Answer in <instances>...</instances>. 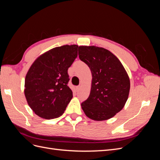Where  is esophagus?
<instances>
[{"mask_svg": "<svg viewBox=\"0 0 160 160\" xmlns=\"http://www.w3.org/2000/svg\"><path fill=\"white\" fill-rule=\"evenodd\" d=\"M75 89H76V91H78L79 90V89H80V85H78V86H77V87H76V88H75Z\"/></svg>", "mask_w": 160, "mask_h": 160, "instance_id": "obj_1", "label": "esophagus"}]
</instances>
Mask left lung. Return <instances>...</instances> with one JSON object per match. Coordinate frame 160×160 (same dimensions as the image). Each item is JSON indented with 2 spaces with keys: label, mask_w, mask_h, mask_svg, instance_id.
I'll return each instance as SVG.
<instances>
[{
  "label": "left lung",
  "mask_w": 160,
  "mask_h": 160,
  "mask_svg": "<svg viewBox=\"0 0 160 160\" xmlns=\"http://www.w3.org/2000/svg\"><path fill=\"white\" fill-rule=\"evenodd\" d=\"M79 57L92 74L90 95L81 103L82 109L95 121L113 118L128 98L130 81L127 72L118 58L104 48L80 46Z\"/></svg>",
  "instance_id": "8db88e82"
}]
</instances>
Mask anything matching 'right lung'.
Masks as SVG:
<instances>
[{
    "label": "right lung",
    "mask_w": 160,
    "mask_h": 160,
    "mask_svg": "<svg viewBox=\"0 0 160 160\" xmlns=\"http://www.w3.org/2000/svg\"><path fill=\"white\" fill-rule=\"evenodd\" d=\"M78 46L55 47L37 58L25 77L27 103L38 116L47 119L63 114L72 98L67 85L69 67L77 57Z\"/></svg>",
    "instance_id": "1"
}]
</instances>
